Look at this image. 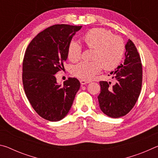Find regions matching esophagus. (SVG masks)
Here are the masks:
<instances>
[{"label":"esophagus","mask_w":158,"mask_h":158,"mask_svg":"<svg viewBox=\"0 0 158 158\" xmlns=\"http://www.w3.org/2000/svg\"><path fill=\"white\" fill-rule=\"evenodd\" d=\"M80 83H81V84H82V85H84V84H89V81H84V80H80Z\"/></svg>","instance_id":"1"}]
</instances>
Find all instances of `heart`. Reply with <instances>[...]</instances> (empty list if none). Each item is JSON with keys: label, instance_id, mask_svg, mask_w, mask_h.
Masks as SVG:
<instances>
[{"label": "heart", "instance_id": "obj_1", "mask_svg": "<svg viewBox=\"0 0 158 158\" xmlns=\"http://www.w3.org/2000/svg\"><path fill=\"white\" fill-rule=\"evenodd\" d=\"M85 46L93 49V61H82L74 65L72 72L74 76L85 81L92 79L103 67L112 69L121 62L125 52L124 41L121 37L113 35L110 31L95 28L87 31L81 37ZM82 49L76 42H69L68 58L71 62L78 61L81 56Z\"/></svg>", "mask_w": 158, "mask_h": 158}]
</instances>
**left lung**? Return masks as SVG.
<instances>
[{"mask_svg": "<svg viewBox=\"0 0 158 158\" xmlns=\"http://www.w3.org/2000/svg\"><path fill=\"white\" fill-rule=\"evenodd\" d=\"M123 64L111 72L114 84L100 81L101 92L98 99L102 111L111 118L129 113L137 102L142 85V65L135 44L129 39L125 45Z\"/></svg>", "mask_w": 158, "mask_h": 158, "instance_id": "1", "label": "left lung"}]
</instances>
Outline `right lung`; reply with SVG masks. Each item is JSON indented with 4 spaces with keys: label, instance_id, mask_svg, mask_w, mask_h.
<instances>
[{
    "label": "right lung",
    "instance_id": "right-lung-1",
    "mask_svg": "<svg viewBox=\"0 0 158 158\" xmlns=\"http://www.w3.org/2000/svg\"><path fill=\"white\" fill-rule=\"evenodd\" d=\"M81 26L56 24L32 40L23 60V85L26 97L37 114L49 121L63 119L70 109L80 88L76 78L57 84L55 74L63 68L68 47Z\"/></svg>",
    "mask_w": 158,
    "mask_h": 158
}]
</instances>
